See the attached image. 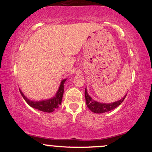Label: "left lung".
<instances>
[{"instance_id":"8db88e82","label":"left lung","mask_w":152,"mask_h":152,"mask_svg":"<svg viewBox=\"0 0 152 152\" xmlns=\"http://www.w3.org/2000/svg\"><path fill=\"white\" fill-rule=\"evenodd\" d=\"M127 96V95H126ZM126 96L122 98L121 100H118L117 102H114L112 103H100L98 102L94 101L92 100V98L89 96L88 94L86 88L85 89V98H86V103L87 107L90 110L92 111L95 113H104L107 112V111H110L116 108L118 106L121 104L123 100H125Z\"/></svg>"}]
</instances>
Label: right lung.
Returning <instances> with one entry per match:
<instances>
[{"label":"right lung","mask_w":152,"mask_h":152,"mask_svg":"<svg viewBox=\"0 0 152 152\" xmlns=\"http://www.w3.org/2000/svg\"><path fill=\"white\" fill-rule=\"evenodd\" d=\"M66 81V79L63 80L61 81V84H60L59 88L56 93L55 97L51 98V99L47 100H42V101H38V102H34L32 100H28L27 98L24 96V94L20 91V94L23 98L25 99V101L29 105H30L32 107L39 110L43 111V112L47 113H52L54 110L56 108H57L58 105H61L62 97H63L64 94V84Z\"/></svg>","instance_id":"1"}]
</instances>
